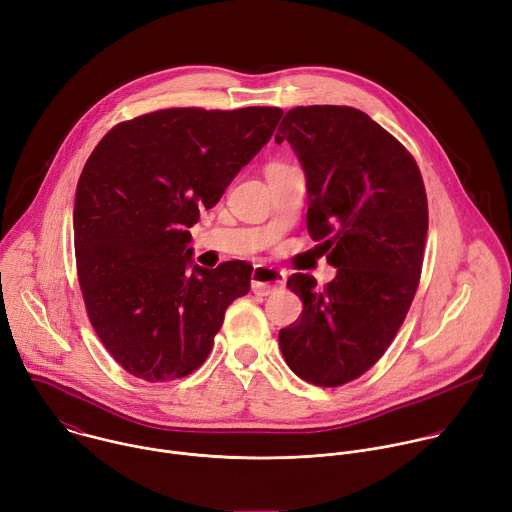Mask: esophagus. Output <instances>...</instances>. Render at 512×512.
I'll return each mask as SVG.
<instances>
[{
  "mask_svg": "<svg viewBox=\"0 0 512 512\" xmlns=\"http://www.w3.org/2000/svg\"><path fill=\"white\" fill-rule=\"evenodd\" d=\"M253 291L257 296H271L285 285V273L269 265H257L253 269Z\"/></svg>",
  "mask_w": 512,
  "mask_h": 512,
  "instance_id": "34e87169",
  "label": "esophagus"
}]
</instances>
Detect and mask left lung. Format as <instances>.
Returning a JSON list of instances; mask_svg holds the SVG:
<instances>
[{"mask_svg":"<svg viewBox=\"0 0 512 512\" xmlns=\"http://www.w3.org/2000/svg\"><path fill=\"white\" fill-rule=\"evenodd\" d=\"M275 141L296 150L308 233L338 267L322 289L306 273L287 279L304 312L279 330V346L300 379L340 387L379 362L415 298L429 225L423 178L405 145L352 107L289 109Z\"/></svg>","mask_w":512,"mask_h":512,"instance_id":"1","label":"left lung"}]
</instances>
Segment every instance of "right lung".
Returning a JSON list of instances; mask_svg holds the SVG:
<instances>
[{
	"label": "right lung",
	"mask_w": 512,
	"mask_h": 512,
	"mask_svg": "<svg viewBox=\"0 0 512 512\" xmlns=\"http://www.w3.org/2000/svg\"><path fill=\"white\" fill-rule=\"evenodd\" d=\"M283 111L172 107L117 123L75 196V257L87 316L109 354L148 383L194 373L253 267L190 263V227L263 145Z\"/></svg>",
	"instance_id": "add662e5"
}]
</instances>
